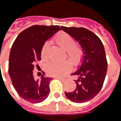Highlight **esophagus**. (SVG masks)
I'll return each mask as SVG.
<instances>
[{
    "mask_svg": "<svg viewBox=\"0 0 121 121\" xmlns=\"http://www.w3.org/2000/svg\"><path fill=\"white\" fill-rule=\"evenodd\" d=\"M54 78H57V79H59V80H60V81H68V79H69L68 76H65V77H54Z\"/></svg>",
    "mask_w": 121,
    "mask_h": 121,
    "instance_id": "obj_1",
    "label": "esophagus"
}]
</instances>
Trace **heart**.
<instances>
[{
  "label": "heart",
  "instance_id": "heart-1",
  "mask_svg": "<svg viewBox=\"0 0 121 121\" xmlns=\"http://www.w3.org/2000/svg\"><path fill=\"white\" fill-rule=\"evenodd\" d=\"M55 41L57 45L66 51V54L72 62L77 64L81 60L82 49L80 46L75 44V40L70 34L61 32L55 36ZM49 48V43H45L40 51L42 59L46 60L47 58ZM72 66L69 61L60 63L53 61L47 66V72L51 76H61L70 70Z\"/></svg>",
  "mask_w": 121,
  "mask_h": 121
}]
</instances>
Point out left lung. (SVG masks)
Returning a JSON list of instances; mask_svg holds the SVG:
<instances>
[{
	"instance_id": "obj_1",
	"label": "left lung",
	"mask_w": 121,
	"mask_h": 121,
	"mask_svg": "<svg viewBox=\"0 0 121 121\" xmlns=\"http://www.w3.org/2000/svg\"><path fill=\"white\" fill-rule=\"evenodd\" d=\"M61 29L79 43L83 51L81 65L71 74L78 76L76 88L65 91L66 96L73 102H86L100 91L106 78L108 62L104 45L96 34L85 28L61 26Z\"/></svg>"
}]
</instances>
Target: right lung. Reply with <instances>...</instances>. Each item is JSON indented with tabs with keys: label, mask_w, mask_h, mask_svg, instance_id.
<instances>
[{
	"label": "right lung",
	"mask_w": 121,
	"mask_h": 121,
	"mask_svg": "<svg viewBox=\"0 0 121 121\" xmlns=\"http://www.w3.org/2000/svg\"><path fill=\"white\" fill-rule=\"evenodd\" d=\"M59 30L60 26L34 25L19 34L11 47L9 74L19 95L29 102H42L49 94L52 78L45 77L44 72L41 78L36 80L32 71L35 64L41 60L40 51L45 41Z\"/></svg>",
	"instance_id": "add662e5"
}]
</instances>
